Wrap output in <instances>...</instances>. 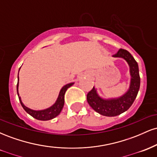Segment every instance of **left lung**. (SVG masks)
<instances>
[{
	"label": "left lung",
	"mask_w": 157,
	"mask_h": 157,
	"mask_svg": "<svg viewBox=\"0 0 157 157\" xmlns=\"http://www.w3.org/2000/svg\"><path fill=\"white\" fill-rule=\"evenodd\" d=\"M113 57L124 59L130 68L131 82L125 94L118 98L103 99L99 96L94 87L88 93L87 101L92 109L100 114L106 117H115L125 112L134 102L140 86V77L136 61L127 50L120 48Z\"/></svg>",
	"instance_id": "obj_1"
}]
</instances>
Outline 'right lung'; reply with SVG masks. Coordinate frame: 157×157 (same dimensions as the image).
I'll return each instance as SVG.
<instances>
[{
	"mask_svg": "<svg viewBox=\"0 0 157 157\" xmlns=\"http://www.w3.org/2000/svg\"><path fill=\"white\" fill-rule=\"evenodd\" d=\"M20 68H19V70H20ZM18 81H19V77H18V75H17V95H18L20 102H21V105H22L23 109H24L25 111H26V112L29 113V114H30L32 117H33L34 118H35L36 120H43V121H45V120H52V119H54L60 114V113L61 112V111H62L63 108V105H64L65 93H66V90H67L69 87H71V86H73V84H74V82H71V83L66 84V86H64L61 89L60 93H59L58 97H57L55 103L53 105H52L51 107L48 108V109H44V110L35 111V110H32V109H29V108H27L26 106H25L24 105H23L22 101H21V97L19 96V93H18Z\"/></svg>",
	"mask_w": 157,
	"mask_h": 157,
	"instance_id": "right-lung-1",
	"label": "right lung"
}]
</instances>
